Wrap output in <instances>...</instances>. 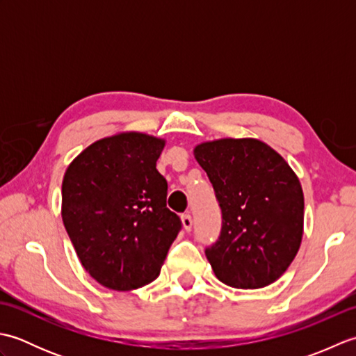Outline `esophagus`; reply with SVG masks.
<instances>
[{
	"instance_id": "esophagus-1",
	"label": "esophagus",
	"mask_w": 356,
	"mask_h": 356,
	"mask_svg": "<svg viewBox=\"0 0 356 356\" xmlns=\"http://www.w3.org/2000/svg\"><path fill=\"white\" fill-rule=\"evenodd\" d=\"M182 225H184L185 231H191V228H193V217L190 214H184L182 216Z\"/></svg>"
}]
</instances>
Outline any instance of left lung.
<instances>
[{
	"label": "left lung",
	"mask_w": 356,
	"mask_h": 356,
	"mask_svg": "<svg viewBox=\"0 0 356 356\" xmlns=\"http://www.w3.org/2000/svg\"><path fill=\"white\" fill-rule=\"evenodd\" d=\"M194 157L222 209L220 237L205 251L216 277L238 289L274 283L303 238L305 195L297 174L268 143L251 138L199 143Z\"/></svg>",
	"instance_id": "left-lung-1"
}]
</instances>
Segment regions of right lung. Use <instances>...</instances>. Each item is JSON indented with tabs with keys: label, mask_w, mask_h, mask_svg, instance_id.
Segmentation results:
<instances>
[{
	"label": "right lung",
	"mask_w": 356,
	"mask_h": 356,
	"mask_svg": "<svg viewBox=\"0 0 356 356\" xmlns=\"http://www.w3.org/2000/svg\"><path fill=\"white\" fill-rule=\"evenodd\" d=\"M165 140L128 131L96 140L69 165L63 222L82 266L113 291L145 286L182 228L156 170Z\"/></svg>",
	"instance_id": "1"
}]
</instances>
